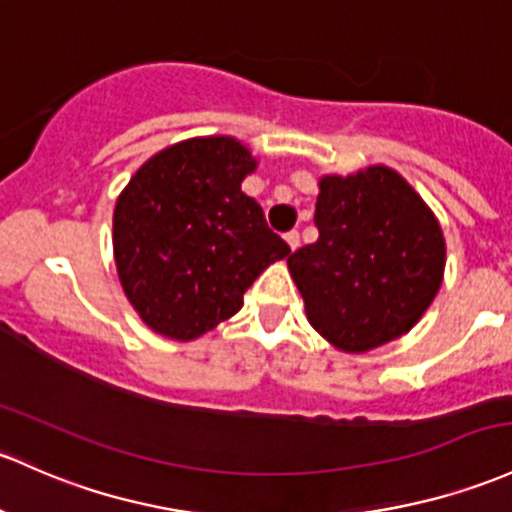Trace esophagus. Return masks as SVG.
I'll list each match as a JSON object with an SVG mask.
<instances>
[{"instance_id": "1", "label": "esophagus", "mask_w": 512, "mask_h": 512, "mask_svg": "<svg viewBox=\"0 0 512 512\" xmlns=\"http://www.w3.org/2000/svg\"><path fill=\"white\" fill-rule=\"evenodd\" d=\"M284 240H287V245H289V250H297V247H299V233H297V230H289V233L287 235H284Z\"/></svg>"}]
</instances>
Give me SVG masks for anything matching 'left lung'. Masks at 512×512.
Listing matches in <instances>:
<instances>
[{
  "label": "left lung",
  "mask_w": 512,
  "mask_h": 512,
  "mask_svg": "<svg viewBox=\"0 0 512 512\" xmlns=\"http://www.w3.org/2000/svg\"><path fill=\"white\" fill-rule=\"evenodd\" d=\"M319 240L287 257L309 324L346 353L395 341L437 297L446 242L437 215L390 166L321 176Z\"/></svg>",
  "instance_id": "left-lung-1"
}]
</instances>
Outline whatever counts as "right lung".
<instances>
[{
	"label": "right lung",
	"mask_w": 512,
	"mask_h": 512,
	"mask_svg": "<svg viewBox=\"0 0 512 512\" xmlns=\"http://www.w3.org/2000/svg\"><path fill=\"white\" fill-rule=\"evenodd\" d=\"M257 161L235 137H193L144 161L120 193L112 247L129 304L152 331L193 341L238 314L289 245L242 193Z\"/></svg>",
	"instance_id": "1"
}]
</instances>
